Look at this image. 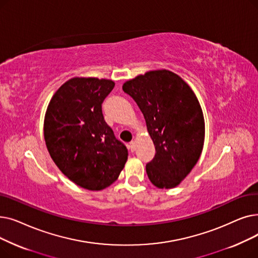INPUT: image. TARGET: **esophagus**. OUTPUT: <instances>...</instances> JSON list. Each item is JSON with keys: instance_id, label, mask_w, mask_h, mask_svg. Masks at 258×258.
I'll list each match as a JSON object with an SVG mask.
<instances>
[{"instance_id": "esophagus-1", "label": "esophagus", "mask_w": 258, "mask_h": 258, "mask_svg": "<svg viewBox=\"0 0 258 258\" xmlns=\"http://www.w3.org/2000/svg\"><path fill=\"white\" fill-rule=\"evenodd\" d=\"M129 149L131 150V151H134L136 150V142H130V144H129Z\"/></svg>"}]
</instances>
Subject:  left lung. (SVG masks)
Wrapping results in <instances>:
<instances>
[{
    "label": "left lung",
    "instance_id": "1",
    "mask_svg": "<svg viewBox=\"0 0 258 258\" xmlns=\"http://www.w3.org/2000/svg\"><path fill=\"white\" fill-rule=\"evenodd\" d=\"M144 114L155 147L153 161L146 166L158 189H172L186 178L202 154L205 118L190 86L176 73L147 71L122 84Z\"/></svg>",
    "mask_w": 258,
    "mask_h": 258
}]
</instances>
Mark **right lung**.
I'll list each match as a JSON object with an SVG mask.
<instances>
[{
    "label": "right lung",
    "instance_id": "1",
    "mask_svg": "<svg viewBox=\"0 0 258 258\" xmlns=\"http://www.w3.org/2000/svg\"><path fill=\"white\" fill-rule=\"evenodd\" d=\"M114 82L75 77L54 92L44 118L52 161L76 185L100 191L113 183L128 158L126 147L104 119L102 103Z\"/></svg>",
    "mask_w": 258,
    "mask_h": 258
}]
</instances>
